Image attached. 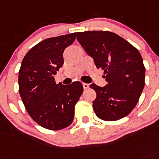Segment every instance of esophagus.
<instances>
[{
  "mask_svg": "<svg viewBox=\"0 0 159 159\" xmlns=\"http://www.w3.org/2000/svg\"><path fill=\"white\" fill-rule=\"evenodd\" d=\"M82 85L84 89H89V84H86V83H82Z\"/></svg>",
  "mask_w": 159,
  "mask_h": 159,
  "instance_id": "34e87169",
  "label": "esophagus"
}]
</instances>
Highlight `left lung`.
I'll use <instances>...</instances> for the list:
<instances>
[{
    "instance_id": "1",
    "label": "left lung",
    "mask_w": 159,
    "mask_h": 159,
    "mask_svg": "<svg viewBox=\"0 0 159 159\" xmlns=\"http://www.w3.org/2000/svg\"><path fill=\"white\" fill-rule=\"evenodd\" d=\"M77 39L87 54L101 68L107 84L90 88L96 91L93 102L96 116L116 121L127 116L136 107L145 84V67L134 46L110 31L78 32Z\"/></svg>"
}]
</instances>
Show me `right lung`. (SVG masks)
Instances as JSON below:
<instances>
[{
    "label": "right lung",
    "instance_id": "1",
    "mask_svg": "<svg viewBox=\"0 0 159 159\" xmlns=\"http://www.w3.org/2000/svg\"><path fill=\"white\" fill-rule=\"evenodd\" d=\"M76 33L50 38L26 54L19 71V90L25 108L43 128L60 130L72 123L75 106L83 92L79 81L56 84L54 75L63 65V53Z\"/></svg>",
    "mask_w": 159,
    "mask_h": 159
}]
</instances>
